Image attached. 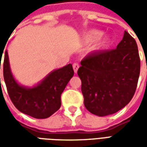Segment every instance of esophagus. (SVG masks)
Segmentation results:
<instances>
[{
  "label": "esophagus",
  "mask_w": 147,
  "mask_h": 147,
  "mask_svg": "<svg viewBox=\"0 0 147 147\" xmlns=\"http://www.w3.org/2000/svg\"><path fill=\"white\" fill-rule=\"evenodd\" d=\"M72 67H73V69H74V71H75V73H77L78 69H79V67H80V64H78V63H74L73 65H72Z\"/></svg>",
  "instance_id": "34e87169"
}]
</instances>
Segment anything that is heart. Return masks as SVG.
Wrapping results in <instances>:
<instances>
[{"mask_svg": "<svg viewBox=\"0 0 147 147\" xmlns=\"http://www.w3.org/2000/svg\"><path fill=\"white\" fill-rule=\"evenodd\" d=\"M84 39L86 43H93L92 49L94 51L105 49L110 43V40L108 36L102 35V32L97 30L88 31L84 37Z\"/></svg>", "mask_w": 147, "mask_h": 147, "instance_id": "b5f03b06", "label": "heart"}]
</instances>
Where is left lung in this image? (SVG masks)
Returning a JSON list of instances; mask_svg holds the SVG:
<instances>
[{
	"mask_svg": "<svg viewBox=\"0 0 147 147\" xmlns=\"http://www.w3.org/2000/svg\"><path fill=\"white\" fill-rule=\"evenodd\" d=\"M139 73L138 46L125 30L117 49L94 52L81 61L78 76L86 109L99 117L120 110L135 94Z\"/></svg>",
	"mask_w": 147,
	"mask_h": 147,
	"instance_id": "8db88e82",
	"label": "left lung"
}]
</instances>
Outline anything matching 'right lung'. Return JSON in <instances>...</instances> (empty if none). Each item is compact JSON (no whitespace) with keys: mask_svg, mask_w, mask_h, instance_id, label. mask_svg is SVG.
<instances>
[{"mask_svg":"<svg viewBox=\"0 0 147 147\" xmlns=\"http://www.w3.org/2000/svg\"><path fill=\"white\" fill-rule=\"evenodd\" d=\"M2 54L3 53H0L1 58ZM3 73L8 95L15 107L21 113L34 118L45 119L60 109L61 94L73 76L74 71L72 65L69 64L53 71L37 86L30 88L23 86L16 81L11 74L6 50L3 63Z\"/></svg>","mask_w":147,"mask_h":147,"instance_id":"obj_1","label":"right lung"}]
</instances>
